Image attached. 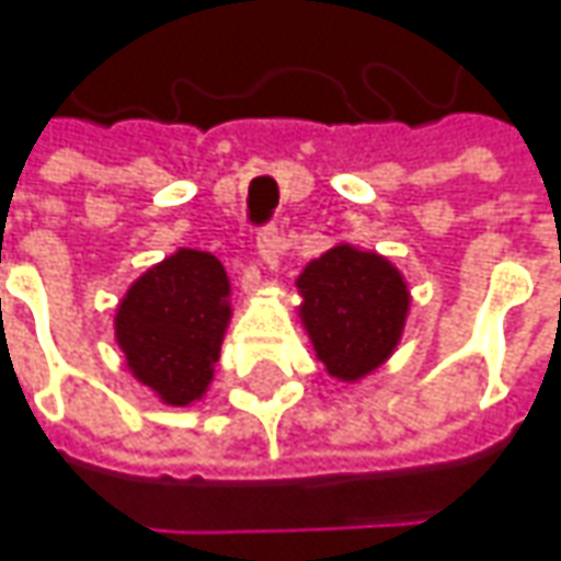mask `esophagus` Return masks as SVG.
Masks as SVG:
<instances>
[{
	"label": "esophagus",
	"instance_id": "esophagus-1",
	"mask_svg": "<svg viewBox=\"0 0 561 561\" xmlns=\"http://www.w3.org/2000/svg\"><path fill=\"white\" fill-rule=\"evenodd\" d=\"M282 251H285V234H282L276 226L260 229V234H256V254H260V260H263L270 270L279 263Z\"/></svg>",
	"mask_w": 561,
	"mask_h": 561
}]
</instances>
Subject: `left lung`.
<instances>
[{
  "mask_svg": "<svg viewBox=\"0 0 561 561\" xmlns=\"http://www.w3.org/2000/svg\"><path fill=\"white\" fill-rule=\"evenodd\" d=\"M298 288L310 342L335 379L367 377L399 345L408 285L389 260L339 244L307 263Z\"/></svg>",
  "mask_w": 561,
  "mask_h": 561,
  "instance_id": "8db88e82",
  "label": "left lung"
}]
</instances>
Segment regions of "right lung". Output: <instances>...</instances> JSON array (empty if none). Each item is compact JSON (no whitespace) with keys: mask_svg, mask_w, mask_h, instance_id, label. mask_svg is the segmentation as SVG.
Instances as JSON below:
<instances>
[{"mask_svg":"<svg viewBox=\"0 0 561 561\" xmlns=\"http://www.w3.org/2000/svg\"><path fill=\"white\" fill-rule=\"evenodd\" d=\"M229 276L207 251H179L128 288L115 339L128 367L165 404H191L207 392L232 310Z\"/></svg>","mask_w":561,"mask_h":561,"instance_id":"right-lung-1","label":"right lung"}]
</instances>
